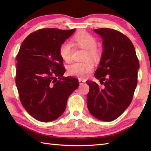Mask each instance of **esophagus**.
<instances>
[{
    "label": "esophagus",
    "mask_w": 151,
    "mask_h": 151,
    "mask_svg": "<svg viewBox=\"0 0 151 151\" xmlns=\"http://www.w3.org/2000/svg\"><path fill=\"white\" fill-rule=\"evenodd\" d=\"M78 82H79V84L81 85H83L85 83V81H83L82 79H78Z\"/></svg>",
    "instance_id": "1"
}]
</instances>
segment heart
Returning <instances> with one entry per match:
<instances>
[{"label":"heart","instance_id":"heart-1","mask_svg":"<svg viewBox=\"0 0 151 151\" xmlns=\"http://www.w3.org/2000/svg\"><path fill=\"white\" fill-rule=\"evenodd\" d=\"M74 44L86 50L85 60H96L99 56V52L96 49L97 41L95 38L88 32H81L76 34L73 37ZM73 48L72 45L68 41L62 44L60 48V54L62 58L65 62L71 60ZM93 63L91 60H86L84 62H74L68 67V71L70 75L76 76L80 78H84L93 69Z\"/></svg>","mask_w":151,"mask_h":151}]
</instances>
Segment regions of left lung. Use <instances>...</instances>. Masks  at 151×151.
I'll return each instance as SVG.
<instances>
[{"mask_svg":"<svg viewBox=\"0 0 151 151\" xmlns=\"http://www.w3.org/2000/svg\"><path fill=\"white\" fill-rule=\"evenodd\" d=\"M94 31L101 36L103 47L94 75L104 86L101 88L95 82L86 81L89 86L87 106L95 118L111 121L123 113L132 100L139 63L132 41L125 35L110 28Z\"/></svg>","mask_w":151,"mask_h":151,"instance_id":"1","label":"left lung"}]
</instances>
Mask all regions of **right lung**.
Segmentation results:
<instances>
[{
  "instance_id": "add662e5",
  "label": "right lung",
  "mask_w": 151,
  "mask_h": 151,
  "mask_svg": "<svg viewBox=\"0 0 151 151\" xmlns=\"http://www.w3.org/2000/svg\"><path fill=\"white\" fill-rule=\"evenodd\" d=\"M75 30H38L23 41L16 57L19 98L28 113L40 121L60 117L69 95L79 86L78 79L63 76L65 69L60 54V46Z\"/></svg>"
}]
</instances>
